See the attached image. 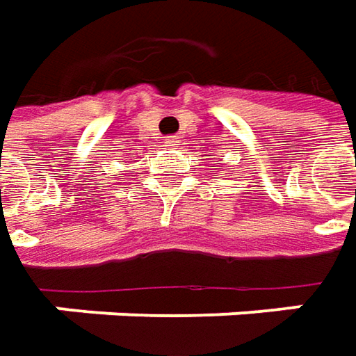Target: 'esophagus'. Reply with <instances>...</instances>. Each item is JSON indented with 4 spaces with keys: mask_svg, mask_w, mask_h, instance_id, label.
Returning a JSON list of instances; mask_svg holds the SVG:
<instances>
[{
    "mask_svg": "<svg viewBox=\"0 0 356 356\" xmlns=\"http://www.w3.org/2000/svg\"><path fill=\"white\" fill-rule=\"evenodd\" d=\"M166 146H170V148H174V146H178V138L176 136H166Z\"/></svg>",
    "mask_w": 356,
    "mask_h": 356,
    "instance_id": "1",
    "label": "esophagus"
}]
</instances>
